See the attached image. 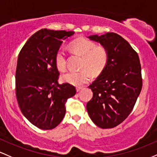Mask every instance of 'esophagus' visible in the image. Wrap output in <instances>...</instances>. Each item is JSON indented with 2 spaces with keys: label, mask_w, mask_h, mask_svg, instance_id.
I'll return each mask as SVG.
<instances>
[{
  "label": "esophagus",
  "mask_w": 157,
  "mask_h": 157,
  "mask_svg": "<svg viewBox=\"0 0 157 157\" xmlns=\"http://www.w3.org/2000/svg\"><path fill=\"white\" fill-rule=\"evenodd\" d=\"M82 89V87H76L77 92H78V91H80Z\"/></svg>",
  "instance_id": "1"
}]
</instances>
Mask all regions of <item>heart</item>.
<instances>
[{"mask_svg":"<svg viewBox=\"0 0 157 157\" xmlns=\"http://www.w3.org/2000/svg\"><path fill=\"white\" fill-rule=\"evenodd\" d=\"M70 49L75 54L82 56L80 71H69L64 73L61 78L64 82L75 86L87 83L93 75H98L103 71L107 64L108 51L104 46L96 45L93 40L85 38H78L69 44ZM56 67L60 71H64L67 67L66 53L62 49H59L55 56Z\"/></svg>","mask_w":157,"mask_h":157,"instance_id":"heart-1","label":"heart"}]
</instances>
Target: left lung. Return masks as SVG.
Returning a JSON list of instances; mask_svg holds the SVG:
<instances>
[{
	"label": "left lung",
	"instance_id": "1",
	"mask_svg": "<svg viewBox=\"0 0 157 157\" xmlns=\"http://www.w3.org/2000/svg\"><path fill=\"white\" fill-rule=\"evenodd\" d=\"M108 51L105 69L89 87L93 98L87 104L92 121L101 128H112L130 115L142 90L138 54L122 37L114 33L89 36Z\"/></svg>",
	"mask_w": 157,
	"mask_h": 157
}]
</instances>
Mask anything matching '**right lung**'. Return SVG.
Returning <instances> with one entry per match:
<instances>
[{"label":"right lung","instance_id":"add662e5","mask_svg":"<svg viewBox=\"0 0 157 157\" xmlns=\"http://www.w3.org/2000/svg\"><path fill=\"white\" fill-rule=\"evenodd\" d=\"M74 32L42 29L33 34L17 58L15 93L19 107L37 128L51 130L60 124L68 98L76 90L69 83L59 84L55 56L62 40Z\"/></svg>","mask_w":157,"mask_h":157}]
</instances>
